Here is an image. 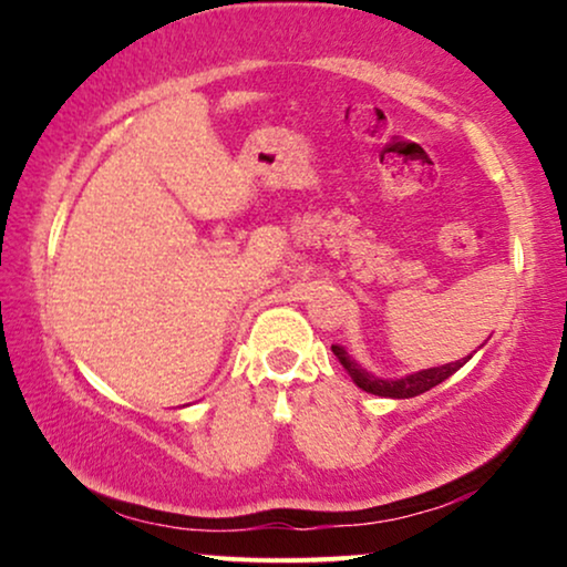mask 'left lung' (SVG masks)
I'll return each instance as SVG.
<instances>
[{
  "instance_id": "1",
  "label": "left lung",
  "mask_w": 567,
  "mask_h": 567,
  "mask_svg": "<svg viewBox=\"0 0 567 567\" xmlns=\"http://www.w3.org/2000/svg\"><path fill=\"white\" fill-rule=\"evenodd\" d=\"M332 353H336V359L343 363V369L351 374V379L355 384L361 386L363 392H371V394H379V398H394V400H408V398H417V394L429 392L431 386H436L444 382L454 374V371H460L464 363L472 359V353L467 359L462 361H454V363H444V367H433V369H423V371H415V374H408L402 379H382V377H374L369 374L367 369H361L359 363H355L351 355L346 353L343 346H332Z\"/></svg>"
}]
</instances>
